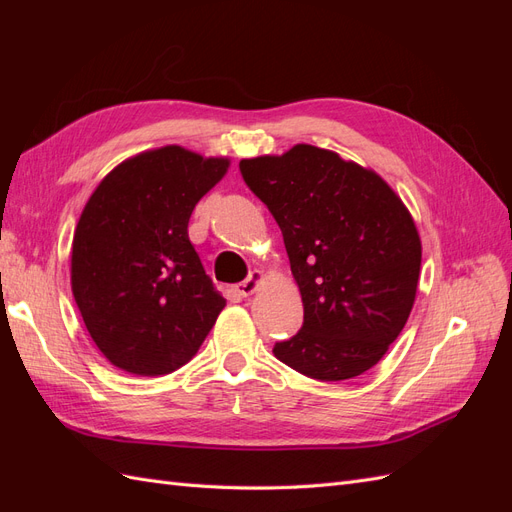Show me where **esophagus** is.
<instances>
[{
	"label": "esophagus",
	"mask_w": 512,
	"mask_h": 512,
	"mask_svg": "<svg viewBox=\"0 0 512 512\" xmlns=\"http://www.w3.org/2000/svg\"><path fill=\"white\" fill-rule=\"evenodd\" d=\"M265 282V273L262 271H252V275L243 280L241 284L235 286V290L241 294V297H252V294L258 290V286Z\"/></svg>",
	"instance_id": "obj_1"
}]
</instances>
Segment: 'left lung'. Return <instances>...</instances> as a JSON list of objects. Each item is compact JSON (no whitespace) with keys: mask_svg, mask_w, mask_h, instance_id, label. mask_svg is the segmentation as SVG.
Returning <instances> with one entry per match:
<instances>
[{"mask_svg":"<svg viewBox=\"0 0 512 512\" xmlns=\"http://www.w3.org/2000/svg\"><path fill=\"white\" fill-rule=\"evenodd\" d=\"M280 226L303 327L273 354L303 376H361L395 342L416 299L421 237L376 170L314 145L239 162Z\"/></svg>","mask_w":512,"mask_h":512,"instance_id":"8db88e82","label":"left lung"}]
</instances>
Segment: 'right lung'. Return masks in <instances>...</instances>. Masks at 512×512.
<instances>
[{"instance_id": "right-lung-1", "label": "right lung", "mask_w": 512, "mask_h": 512, "mask_svg": "<svg viewBox=\"0 0 512 512\" xmlns=\"http://www.w3.org/2000/svg\"><path fill=\"white\" fill-rule=\"evenodd\" d=\"M228 166V158L166 145L123 160L91 192L74 230L70 282L111 365L170 374L218 320L226 299L200 265L188 222Z\"/></svg>"}]
</instances>
